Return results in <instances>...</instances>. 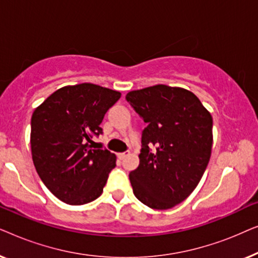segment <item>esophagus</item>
Returning <instances> with one entry per match:
<instances>
[{"instance_id": "1", "label": "esophagus", "mask_w": 258, "mask_h": 258, "mask_svg": "<svg viewBox=\"0 0 258 258\" xmlns=\"http://www.w3.org/2000/svg\"><path fill=\"white\" fill-rule=\"evenodd\" d=\"M129 155H130V151H124V153L117 154V156L121 158V160H123V158H125L126 156H129Z\"/></svg>"}]
</instances>
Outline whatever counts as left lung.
Wrapping results in <instances>:
<instances>
[{
	"mask_svg": "<svg viewBox=\"0 0 258 258\" xmlns=\"http://www.w3.org/2000/svg\"><path fill=\"white\" fill-rule=\"evenodd\" d=\"M125 98L148 124L140 164L129 174L134 195L153 209H170L195 190L206 171L213 117L184 88L156 84L129 91ZM151 145L156 152L151 151Z\"/></svg>",
	"mask_w": 258,
	"mask_h": 258,
	"instance_id": "1",
	"label": "left lung"
}]
</instances>
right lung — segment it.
I'll return each mask as SVG.
<instances>
[{
    "mask_svg": "<svg viewBox=\"0 0 258 258\" xmlns=\"http://www.w3.org/2000/svg\"><path fill=\"white\" fill-rule=\"evenodd\" d=\"M121 93L93 83L66 86L52 93L31 116V157L51 194L70 206L101 196L116 155L94 149L93 135Z\"/></svg>",
    "mask_w": 258,
    "mask_h": 258,
    "instance_id": "obj_1",
    "label": "right lung"
}]
</instances>
